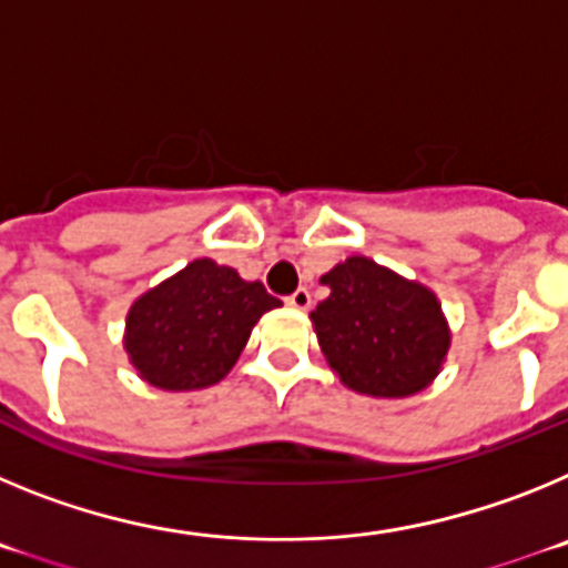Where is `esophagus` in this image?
<instances>
[{"label": "esophagus", "instance_id": "obj_1", "mask_svg": "<svg viewBox=\"0 0 568 568\" xmlns=\"http://www.w3.org/2000/svg\"><path fill=\"white\" fill-rule=\"evenodd\" d=\"M287 304L293 310H310L313 307V295H310L307 287H298L293 295H287Z\"/></svg>", "mask_w": 568, "mask_h": 568}]
</instances>
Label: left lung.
I'll list each match as a JSON object with an SVG mask.
<instances>
[{
  "label": "left lung",
  "mask_w": 568,
  "mask_h": 568,
  "mask_svg": "<svg viewBox=\"0 0 568 568\" xmlns=\"http://www.w3.org/2000/svg\"><path fill=\"white\" fill-rule=\"evenodd\" d=\"M329 295L310 313L341 384L373 398H406L435 381L449 349L440 301L366 255L321 275Z\"/></svg>",
  "instance_id": "obj_1"
}]
</instances>
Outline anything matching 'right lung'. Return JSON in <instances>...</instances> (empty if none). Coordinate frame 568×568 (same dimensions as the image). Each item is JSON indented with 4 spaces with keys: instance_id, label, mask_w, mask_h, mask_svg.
<instances>
[{
    "instance_id": "add662e5",
    "label": "right lung",
    "mask_w": 568,
    "mask_h": 568,
    "mask_svg": "<svg viewBox=\"0 0 568 568\" xmlns=\"http://www.w3.org/2000/svg\"><path fill=\"white\" fill-rule=\"evenodd\" d=\"M275 307L281 301L261 281L195 258L133 301L124 349L148 384L170 393L204 389L233 369L261 315Z\"/></svg>"
}]
</instances>
